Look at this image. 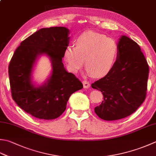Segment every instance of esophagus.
Wrapping results in <instances>:
<instances>
[{
    "mask_svg": "<svg viewBox=\"0 0 156 156\" xmlns=\"http://www.w3.org/2000/svg\"><path fill=\"white\" fill-rule=\"evenodd\" d=\"M82 84H83V87L84 88H88L90 87V83L87 81H83L82 82Z\"/></svg>",
    "mask_w": 156,
    "mask_h": 156,
    "instance_id": "esophagus-1",
    "label": "esophagus"
}]
</instances>
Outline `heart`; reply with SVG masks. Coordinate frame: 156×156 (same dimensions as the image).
<instances>
[{
	"mask_svg": "<svg viewBox=\"0 0 156 156\" xmlns=\"http://www.w3.org/2000/svg\"><path fill=\"white\" fill-rule=\"evenodd\" d=\"M76 47H67L64 59L69 69L77 73L84 64L87 72L94 78L108 75L116 62L118 47L114 39L93 31L82 34L76 41Z\"/></svg>",
	"mask_w": 156,
	"mask_h": 156,
	"instance_id": "obj_1",
	"label": "heart"
}]
</instances>
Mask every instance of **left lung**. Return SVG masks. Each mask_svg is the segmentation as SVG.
I'll return each mask as SVG.
<instances>
[{
    "label": "left lung",
    "instance_id": "obj_1",
    "mask_svg": "<svg viewBox=\"0 0 156 156\" xmlns=\"http://www.w3.org/2000/svg\"><path fill=\"white\" fill-rule=\"evenodd\" d=\"M114 68L105 77L91 84L99 90L103 101L94 112L104 120L129 116L138 109L146 97L149 66L141 48L132 39L122 36Z\"/></svg>",
    "mask_w": 156,
    "mask_h": 156
}]
</instances>
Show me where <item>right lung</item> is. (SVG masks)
I'll return each mask as SVG.
<instances>
[{
    "label": "right lung",
    "instance_id": "obj_1",
    "mask_svg": "<svg viewBox=\"0 0 156 156\" xmlns=\"http://www.w3.org/2000/svg\"><path fill=\"white\" fill-rule=\"evenodd\" d=\"M69 30L65 27L42 28L21 42L9 66L13 99L20 108L32 116L53 120L66 109L69 97L83 87L62 62L68 47ZM46 55L51 63V72L41 85L33 82V68L39 57Z\"/></svg>",
    "mask_w": 156,
    "mask_h": 156
}]
</instances>
